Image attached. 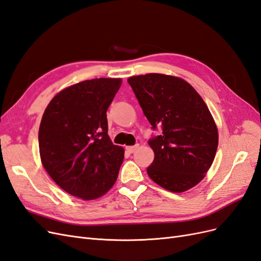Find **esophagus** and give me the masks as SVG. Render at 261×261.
<instances>
[{
	"label": "esophagus",
	"mask_w": 261,
	"mask_h": 261,
	"mask_svg": "<svg viewBox=\"0 0 261 261\" xmlns=\"http://www.w3.org/2000/svg\"><path fill=\"white\" fill-rule=\"evenodd\" d=\"M138 145H135V146H128V147H126V150H127V151L129 152V153H133V152H135L136 150L138 149Z\"/></svg>",
	"instance_id": "esophagus-1"
}]
</instances>
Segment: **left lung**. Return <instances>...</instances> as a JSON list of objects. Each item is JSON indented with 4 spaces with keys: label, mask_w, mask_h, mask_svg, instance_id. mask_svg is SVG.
Returning a JSON list of instances; mask_svg holds the SVG:
<instances>
[{
    "label": "left lung",
    "mask_w": 261,
    "mask_h": 261,
    "mask_svg": "<svg viewBox=\"0 0 261 261\" xmlns=\"http://www.w3.org/2000/svg\"><path fill=\"white\" fill-rule=\"evenodd\" d=\"M152 127L154 160L147 169L154 183L172 193L193 188L215 160L219 134L207 105L191 84L176 76L151 73L127 80Z\"/></svg>",
    "instance_id": "left-lung-1"
}]
</instances>
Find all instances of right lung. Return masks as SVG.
<instances>
[{
    "label": "right lung",
    "instance_id": "1",
    "mask_svg": "<svg viewBox=\"0 0 261 261\" xmlns=\"http://www.w3.org/2000/svg\"><path fill=\"white\" fill-rule=\"evenodd\" d=\"M122 85L121 78H96L55 94L39 127L41 163L62 189L93 200L114 185L124 149L108 135L107 110Z\"/></svg>",
    "mask_w": 261,
    "mask_h": 261
}]
</instances>
